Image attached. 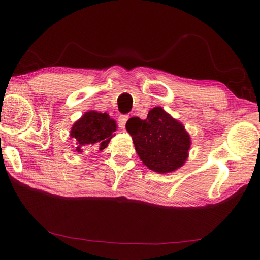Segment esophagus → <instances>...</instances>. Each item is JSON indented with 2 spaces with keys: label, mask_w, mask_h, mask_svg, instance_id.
Instances as JSON below:
<instances>
[{
  "label": "esophagus",
  "mask_w": 260,
  "mask_h": 260,
  "mask_svg": "<svg viewBox=\"0 0 260 260\" xmlns=\"http://www.w3.org/2000/svg\"><path fill=\"white\" fill-rule=\"evenodd\" d=\"M128 118H129V116H128V115H126V114H121V115H119V117H118V125H119L120 128H125L126 121L128 120Z\"/></svg>",
  "instance_id": "34e87169"
}]
</instances>
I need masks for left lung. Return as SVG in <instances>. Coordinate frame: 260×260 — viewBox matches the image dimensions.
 Instances as JSON below:
<instances>
[{
  "instance_id": "obj_1",
  "label": "left lung",
  "mask_w": 260,
  "mask_h": 260,
  "mask_svg": "<svg viewBox=\"0 0 260 260\" xmlns=\"http://www.w3.org/2000/svg\"><path fill=\"white\" fill-rule=\"evenodd\" d=\"M126 129L133 139L140 158L154 172H172L186 161L190 136L183 125L161 107L151 109L144 120L129 118Z\"/></svg>"
}]
</instances>
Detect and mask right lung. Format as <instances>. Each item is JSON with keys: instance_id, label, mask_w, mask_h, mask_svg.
Returning a JSON list of instances; mask_svg holds the SVG:
<instances>
[{"instance_id": "add662e5", "label": "right lung", "mask_w": 260, "mask_h": 260, "mask_svg": "<svg viewBox=\"0 0 260 260\" xmlns=\"http://www.w3.org/2000/svg\"><path fill=\"white\" fill-rule=\"evenodd\" d=\"M115 131L116 123L114 119L110 118L106 113L102 114L91 110L76 121L70 136L78 144V147L76 148L77 152H82L81 146L86 145L103 151L105 147H107Z\"/></svg>"}]
</instances>
